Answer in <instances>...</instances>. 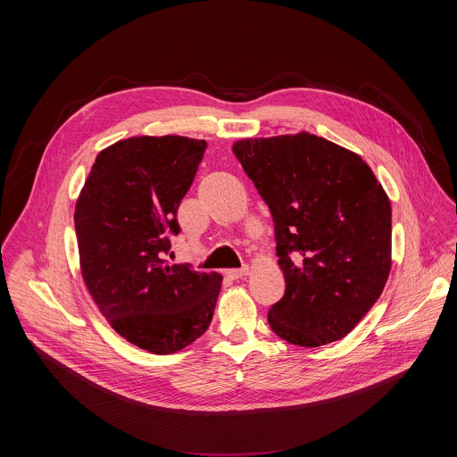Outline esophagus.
<instances>
[{
  "instance_id": "obj_1",
  "label": "esophagus",
  "mask_w": 457,
  "mask_h": 457,
  "mask_svg": "<svg viewBox=\"0 0 457 457\" xmlns=\"http://www.w3.org/2000/svg\"><path fill=\"white\" fill-rule=\"evenodd\" d=\"M249 273V268L247 266H244V268H240V270H228L226 271V275L229 277V278H242V277H245Z\"/></svg>"
}]
</instances>
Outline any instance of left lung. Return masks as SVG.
Returning <instances> with one entry per match:
<instances>
[{"instance_id":"8db88e82","label":"left lung","mask_w":457,"mask_h":457,"mask_svg":"<svg viewBox=\"0 0 457 457\" xmlns=\"http://www.w3.org/2000/svg\"><path fill=\"white\" fill-rule=\"evenodd\" d=\"M233 154L270 206L286 293L268 321L300 347L347 337L390 273L393 213L367 162L302 132L242 139Z\"/></svg>"}]
</instances>
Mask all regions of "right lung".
Listing matches in <instances>:
<instances>
[{
  "label": "right lung",
  "mask_w": 457,
  "mask_h": 457,
  "mask_svg": "<svg viewBox=\"0 0 457 457\" xmlns=\"http://www.w3.org/2000/svg\"><path fill=\"white\" fill-rule=\"evenodd\" d=\"M206 141L129 137L104 148L76 203L83 280L112 328L154 354H171L210 328L219 273L170 264L177 210Z\"/></svg>",
  "instance_id": "obj_1"
}]
</instances>
